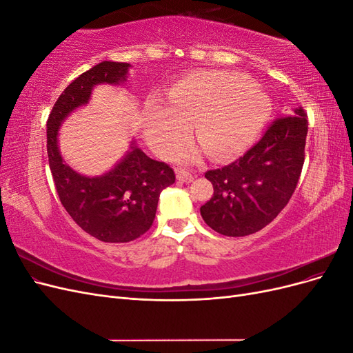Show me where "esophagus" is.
Segmentation results:
<instances>
[{"instance_id": "esophagus-1", "label": "esophagus", "mask_w": 353, "mask_h": 353, "mask_svg": "<svg viewBox=\"0 0 353 353\" xmlns=\"http://www.w3.org/2000/svg\"><path fill=\"white\" fill-rule=\"evenodd\" d=\"M176 179L181 181V183L188 184V183H191V181L194 179V176L191 175L188 170H185V169H176Z\"/></svg>"}]
</instances>
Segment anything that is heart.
I'll list each match as a JSON object with an SVG mask.
<instances>
[{
	"mask_svg": "<svg viewBox=\"0 0 353 353\" xmlns=\"http://www.w3.org/2000/svg\"><path fill=\"white\" fill-rule=\"evenodd\" d=\"M271 110L266 92L239 73L194 74L174 85L145 113L143 131L159 156H169L190 134V123L203 147L183 148L176 157L197 162L203 150L225 160L248 148Z\"/></svg>",
	"mask_w": 353,
	"mask_h": 353,
	"instance_id": "1",
	"label": "heart"
}]
</instances>
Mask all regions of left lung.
I'll list each match as a JSON object with an SVG mask.
<instances>
[{
	"mask_svg": "<svg viewBox=\"0 0 353 353\" xmlns=\"http://www.w3.org/2000/svg\"><path fill=\"white\" fill-rule=\"evenodd\" d=\"M307 119L302 108L279 117L243 157L208 170L213 196L201 218L222 236L244 237L272 222L294 193L305 162Z\"/></svg>",
	"mask_w": 353,
	"mask_h": 353,
	"instance_id": "1",
	"label": "left lung"
}]
</instances>
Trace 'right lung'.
<instances>
[{"label":"right lung","mask_w":353,"mask_h":353,"mask_svg":"<svg viewBox=\"0 0 353 353\" xmlns=\"http://www.w3.org/2000/svg\"><path fill=\"white\" fill-rule=\"evenodd\" d=\"M130 63L101 61L61 92L47 121V153L63 208L78 225L104 243H128L150 230L162 190L175 183L172 168L148 157L131 141L130 150L108 172L81 175L61 157L59 131L66 117L90 103L94 87L126 82Z\"/></svg>","instance_id":"1"}]
</instances>
